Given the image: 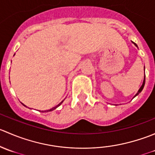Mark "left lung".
Instances as JSON below:
<instances>
[{
    "label": "left lung",
    "mask_w": 155,
    "mask_h": 155,
    "mask_svg": "<svg viewBox=\"0 0 155 155\" xmlns=\"http://www.w3.org/2000/svg\"><path fill=\"white\" fill-rule=\"evenodd\" d=\"M132 43H134V45H135V46H137V44H136V43H134V42H132ZM145 77H144V81H143V85H142V86H141V87H140V89H139L138 92H137V94H136V95H135V96H134V97H136V96H137V95H138V94H140V92H141V91H143V87H144V85H145Z\"/></svg>",
    "instance_id": "1"
}]
</instances>
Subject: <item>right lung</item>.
Listing matches in <instances>:
<instances>
[{
    "instance_id": "obj_1",
    "label": "right lung",
    "mask_w": 155,
    "mask_h": 155,
    "mask_svg": "<svg viewBox=\"0 0 155 155\" xmlns=\"http://www.w3.org/2000/svg\"><path fill=\"white\" fill-rule=\"evenodd\" d=\"M64 101H62L60 103V104H58V105H57V106H55V107H54L51 108V109H48V110H45V111H40V112H51V111L54 110V109H55L56 108H58V107L59 106H60L61 104L62 103L64 102ZM23 106H25V107H26V106H25V105H24V104H23Z\"/></svg>"
}]
</instances>
